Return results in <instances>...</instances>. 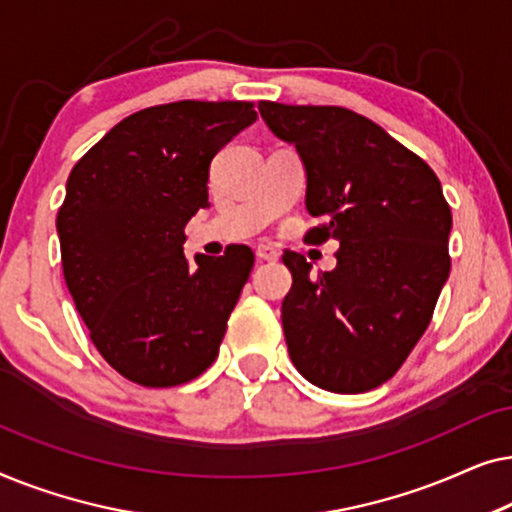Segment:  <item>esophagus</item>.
I'll return each instance as SVG.
<instances>
[{"label": "esophagus", "mask_w": 512, "mask_h": 512, "mask_svg": "<svg viewBox=\"0 0 512 512\" xmlns=\"http://www.w3.org/2000/svg\"><path fill=\"white\" fill-rule=\"evenodd\" d=\"M256 258L265 263H275V261H279V251L275 247H270V244H258Z\"/></svg>", "instance_id": "obj_1"}]
</instances>
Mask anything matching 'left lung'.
Wrapping results in <instances>:
<instances>
[{"mask_svg":"<svg viewBox=\"0 0 512 512\" xmlns=\"http://www.w3.org/2000/svg\"><path fill=\"white\" fill-rule=\"evenodd\" d=\"M258 111L305 165V207L321 221L305 240L340 244L335 270L317 277L305 256L284 254L293 284L282 326L293 366L335 394L380 387L424 335L450 277L452 212L440 181L349 109L261 102Z\"/></svg>","mask_w":512,"mask_h":512,"instance_id":"obj_1","label":"left lung"}]
</instances>
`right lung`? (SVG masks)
<instances>
[{
  "instance_id": "right-lung-1",
  "label": "right lung",
  "mask_w": 512,
  "mask_h": 512,
  "mask_svg": "<svg viewBox=\"0 0 512 512\" xmlns=\"http://www.w3.org/2000/svg\"><path fill=\"white\" fill-rule=\"evenodd\" d=\"M256 121L251 102L181 100L114 125L67 179L58 212L62 272L90 340L142 387H177L212 366L254 268L244 244L184 256L207 207L212 158Z\"/></svg>"
}]
</instances>
